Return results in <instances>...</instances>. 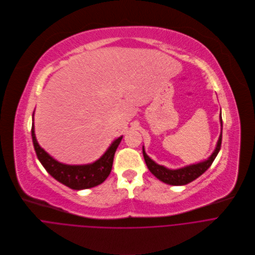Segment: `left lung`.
Returning a JSON list of instances; mask_svg holds the SVG:
<instances>
[{"label":"left lung","instance_id":"left-lung-1","mask_svg":"<svg viewBox=\"0 0 255 255\" xmlns=\"http://www.w3.org/2000/svg\"><path fill=\"white\" fill-rule=\"evenodd\" d=\"M219 119H220V124H221V133L219 136V139L217 141V145L215 147V150L213 151V153L211 154V156L200 163L197 164H192V165H188L185 166L183 168H179V169H168L162 165H159L157 163H155L145 152L144 150V146H143V156H144V160L146 162V165L148 167V169L150 170V172L159 180H161L164 183H167L169 185H185L188 184L190 182H192L193 180H195L196 178H198L200 175H202L207 169L211 166V164L213 163L214 159L216 158L220 147H221V141H222V117H221V112L219 115Z\"/></svg>","mask_w":255,"mask_h":255}]
</instances>
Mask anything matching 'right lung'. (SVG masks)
Wrapping results in <instances>:
<instances>
[{"mask_svg":"<svg viewBox=\"0 0 255 255\" xmlns=\"http://www.w3.org/2000/svg\"><path fill=\"white\" fill-rule=\"evenodd\" d=\"M122 137L123 136L114 140L101 158L94 163L86 165H68L55 160L39 145L35 135L34 122L32 123V139L39 161L53 178L74 190L92 188L106 180L112 170L114 155Z\"/></svg>","mask_w":255,"mask_h":255,"instance_id":"1","label":"right lung"}]
</instances>
